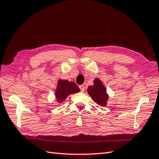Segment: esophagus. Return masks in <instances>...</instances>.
<instances>
[{
    "instance_id": "34e87169",
    "label": "esophagus",
    "mask_w": 159,
    "mask_h": 159,
    "mask_svg": "<svg viewBox=\"0 0 159 159\" xmlns=\"http://www.w3.org/2000/svg\"><path fill=\"white\" fill-rule=\"evenodd\" d=\"M80 89L81 92H84V90H85V86L80 85Z\"/></svg>"
}]
</instances>
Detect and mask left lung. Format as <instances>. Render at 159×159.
<instances>
[{
	"label": "left lung",
	"instance_id": "obj_1",
	"mask_svg": "<svg viewBox=\"0 0 159 159\" xmlns=\"http://www.w3.org/2000/svg\"><path fill=\"white\" fill-rule=\"evenodd\" d=\"M94 86L89 87V89H88L89 94L90 95L95 103L101 106H105L108 98L105 88L101 80L97 78L94 80Z\"/></svg>",
	"mask_w": 159,
	"mask_h": 159
}]
</instances>
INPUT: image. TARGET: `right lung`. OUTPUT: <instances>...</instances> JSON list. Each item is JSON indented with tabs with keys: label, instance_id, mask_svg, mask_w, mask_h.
I'll list each match as a JSON object with an SVG mask.
<instances>
[{
	"label": "right lung",
	"instance_id": "1",
	"mask_svg": "<svg viewBox=\"0 0 159 159\" xmlns=\"http://www.w3.org/2000/svg\"><path fill=\"white\" fill-rule=\"evenodd\" d=\"M79 87L75 82H69L67 80H59L56 90V97L59 101H62L70 94L80 92Z\"/></svg>",
	"mask_w": 159,
	"mask_h": 159
}]
</instances>
